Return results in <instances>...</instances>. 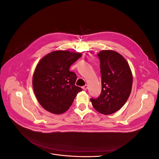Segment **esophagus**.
Returning <instances> with one entry per match:
<instances>
[{"mask_svg": "<svg viewBox=\"0 0 159 159\" xmlns=\"http://www.w3.org/2000/svg\"><path fill=\"white\" fill-rule=\"evenodd\" d=\"M88 88V85H85L84 86H83V87H82V89L84 90H86Z\"/></svg>", "mask_w": 159, "mask_h": 159, "instance_id": "34e87169", "label": "esophagus"}]
</instances>
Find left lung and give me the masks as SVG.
I'll use <instances>...</instances> for the list:
<instances>
[{"mask_svg": "<svg viewBox=\"0 0 159 159\" xmlns=\"http://www.w3.org/2000/svg\"><path fill=\"white\" fill-rule=\"evenodd\" d=\"M100 60L102 92L90 99L94 109L102 114L111 115L121 109L131 92L133 75L123 56L113 50H102Z\"/></svg>", "mask_w": 159, "mask_h": 159, "instance_id": "8db88e82", "label": "left lung"}]
</instances>
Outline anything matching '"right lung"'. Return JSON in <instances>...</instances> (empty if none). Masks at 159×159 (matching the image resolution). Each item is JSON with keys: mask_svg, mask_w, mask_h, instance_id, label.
<instances>
[{"mask_svg": "<svg viewBox=\"0 0 159 159\" xmlns=\"http://www.w3.org/2000/svg\"><path fill=\"white\" fill-rule=\"evenodd\" d=\"M81 56V53L57 50L48 54L38 62L34 72L32 85L41 106L54 114L66 112L78 93L76 74L70 67Z\"/></svg>", "mask_w": 159, "mask_h": 159, "instance_id": "obj_1", "label": "right lung"}]
</instances>
